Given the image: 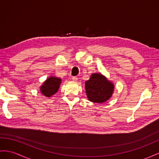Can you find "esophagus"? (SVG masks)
Returning a JSON list of instances; mask_svg holds the SVG:
<instances>
[{
	"mask_svg": "<svg viewBox=\"0 0 159 159\" xmlns=\"http://www.w3.org/2000/svg\"><path fill=\"white\" fill-rule=\"evenodd\" d=\"M72 79L73 81H75V82H77V81H78V78H77V77H76V76H72Z\"/></svg>",
	"mask_w": 159,
	"mask_h": 159,
	"instance_id": "esophagus-1",
	"label": "esophagus"
}]
</instances>
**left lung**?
Segmentation results:
<instances>
[{"mask_svg":"<svg viewBox=\"0 0 159 159\" xmlns=\"http://www.w3.org/2000/svg\"><path fill=\"white\" fill-rule=\"evenodd\" d=\"M85 90L88 99L93 103H102L110 99L114 90V85L99 73L92 74L85 82Z\"/></svg>","mask_w":159,"mask_h":159,"instance_id":"8db88e82","label":"left lung"}]
</instances>
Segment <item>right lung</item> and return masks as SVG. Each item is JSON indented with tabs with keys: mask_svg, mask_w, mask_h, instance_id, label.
I'll use <instances>...</instances> for the list:
<instances>
[{
	"mask_svg": "<svg viewBox=\"0 0 159 159\" xmlns=\"http://www.w3.org/2000/svg\"><path fill=\"white\" fill-rule=\"evenodd\" d=\"M61 79L55 76H50L40 87L42 94L47 97H50L58 91L61 83Z\"/></svg>",
	"mask_w": 159,
	"mask_h": 159,
	"instance_id": "right-lung-1",
	"label": "right lung"
}]
</instances>
